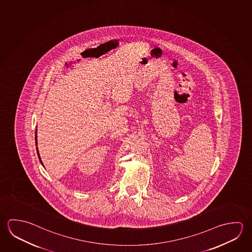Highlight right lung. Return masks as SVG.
I'll use <instances>...</instances> for the list:
<instances>
[{"label": "right lung", "instance_id": "add662e5", "mask_svg": "<svg viewBox=\"0 0 252 252\" xmlns=\"http://www.w3.org/2000/svg\"><path fill=\"white\" fill-rule=\"evenodd\" d=\"M35 143L36 145H37V128H36V132H35ZM36 150H37V154H38V157H39V159H40V163L42 164V162H41V159H40V154H39V151H38V148H36Z\"/></svg>", "mask_w": 252, "mask_h": 252}]
</instances>
